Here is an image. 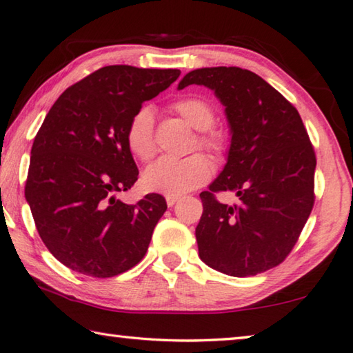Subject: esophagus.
<instances>
[{
	"mask_svg": "<svg viewBox=\"0 0 353 353\" xmlns=\"http://www.w3.org/2000/svg\"><path fill=\"white\" fill-rule=\"evenodd\" d=\"M179 201V196H166V204L168 207H172Z\"/></svg>",
	"mask_w": 353,
	"mask_h": 353,
	"instance_id": "34e87169",
	"label": "esophagus"
}]
</instances>
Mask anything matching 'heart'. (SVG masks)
<instances>
[{
    "mask_svg": "<svg viewBox=\"0 0 353 353\" xmlns=\"http://www.w3.org/2000/svg\"><path fill=\"white\" fill-rule=\"evenodd\" d=\"M174 110L191 128L199 130V145L212 152H221L224 148L223 134L212 130L214 110L208 101L202 98H182L174 103ZM128 146L137 159L148 162L154 157L157 146L154 139V113L149 107H143L130 118L128 132ZM212 176L210 162L201 154L185 159L163 157L148 166L143 172V187L152 193L166 196H181L204 185Z\"/></svg>",
    "mask_w": 353,
    "mask_h": 353,
    "instance_id": "obj_1",
    "label": "heart"
}]
</instances>
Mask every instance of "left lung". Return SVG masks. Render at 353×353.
<instances>
[{
  "label": "left lung",
  "mask_w": 353,
  "mask_h": 353,
  "mask_svg": "<svg viewBox=\"0 0 353 353\" xmlns=\"http://www.w3.org/2000/svg\"><path fill=\"white\" fill-rule=\"evenodd\" d=\"M193 83L214 92L230 129L224 168L199 194V256L227 276H256L286 259L312 213L313 146L296 107L252 71L198 68L177 88ZM216 190H234L239 202L221 205Z\"/></svg>",
  "instance_id": "1"
}]
</instances>
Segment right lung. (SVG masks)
Listing matches in <instances>:
<instances>
[{
  "mask_svg": "<svg viewBox=\"0 0 353 353\" xmlns=\"http://www.w3.org/2000/svg\"><path fill=\"white\" fill-rule=\"evenodd\" d=\"M181 70L109 65L68 87L48 112L31 149L25 196L41 241L76 272L98 279L145 256L163 196L117 199L137 182L128 146L130 118L168 88Z\"/></svg>",
  "mask_w": 353,
  "mask_h": 353,
  "instance_id": "add662e5",
  "label": "right lung"
}]
</instances>
